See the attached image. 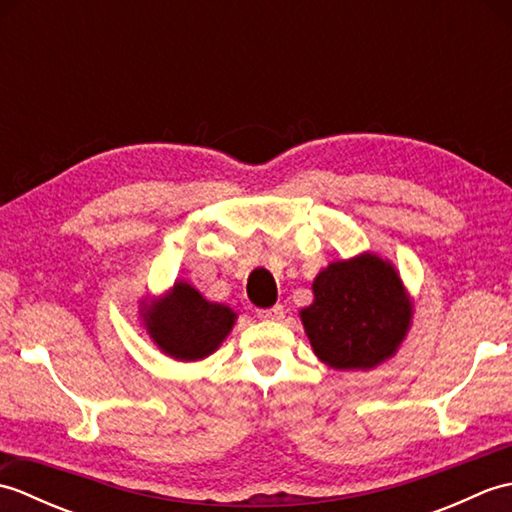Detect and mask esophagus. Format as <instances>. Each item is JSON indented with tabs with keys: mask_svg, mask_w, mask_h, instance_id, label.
I'll use <instances>...</instances> for the list:
<instances>
[{
	"mask_svg": "<svg viewBox=\"0 0 512 512\" xmlns=\"http://www.w3.org/2000/svg\"><path fill=\"white\" fill-rule=\"evenodd\" d=\"M257 317L264 319V321L284 319V306H273V308H268V310H257Z\"/></svg>",
	"mask_w": 512,
	"mask_h": 512,
	"instance_id": "34e87169",
	"label": "esophagus"
}]
</instances>
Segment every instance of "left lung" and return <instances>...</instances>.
I'll return each mask as SVG.
<instances>
[{
    "instance_id": "1",
    "label": "left lung",
    "mask_w": 512,
    "mask_h": 512,
    "mask_svg": "<svg viewBox=\"0 0 512 512\" xmlns=\"http://www.w3.org/2000/svg\"><path fill=\"white\" fill-rule=\"evenodd\" d=\"M312 303L299 312L312 352L343 372L374 369L398 352L413 303L389 259L361 253L325 266L312 281Z\"/></svg>"
}]
</instances>
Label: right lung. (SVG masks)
Listing matches in <instances>:
<instances>
[{"instance_id":"1","label":"right lung","mask_w":512,"mask_h":512,"mask_svg":"<svg viewBox=\"0 0 512 512\" xmlns=\"http://www.w3.org/2000/svg\"><path fill=\"white\" fill-rule=\"evenodd\" d=\"M140 319L162 354L193 363L211 356L231 334L237 314L206 299L189 281H176L158 299H140Z\"/></svg>"}]
</instances>
